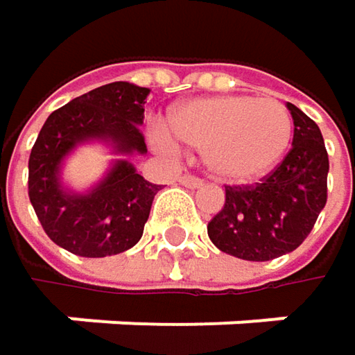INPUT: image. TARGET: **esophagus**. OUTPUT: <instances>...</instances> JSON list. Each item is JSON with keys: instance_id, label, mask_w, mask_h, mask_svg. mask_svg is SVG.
I'll list each match as a JSON object with an SVG mask.
<instances>
[{"instance_id": "esophagus-1", "label": "esophagus", "mask_w": 355, "mask_h": 355, "mask_svg": "<svg viewBox=\"0 0 355 355\" xmlns=\"http://www.w3.org/2000/svg\"><path fill=\"white\" fill-rule=\"evenodd\" d=\"M178 182H180L182 187H189V189H197V187L203 184L201 178L193 177V175H182V177H178Z\"/></svg>"}]
</instances>
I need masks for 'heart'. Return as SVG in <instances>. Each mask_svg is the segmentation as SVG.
<instances>
[{
	"label": "heart",
	"mask_w": 355,
	"mask_h": 355,
	"mask_svg": "<svg viewBox=\"0 0 355 355\" xmlns=\"http://www.w3.org/2000/svg\"><path fill=\"white\" fill-rule=\"evenodd\" d=\"M166 127L150 137L162 152H177V142L201 154L205 168L220 180L245 184L271 173L292 141V114L275 98L243 94L205 96L171 110Z\"/></svg>",
	"instance_id": "obj_1"
}]
</instances>
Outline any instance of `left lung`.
Instances as JSON below:
<instances>
[{
  "label": "left lung",
  "mask_w": 355,
  "mask_h": 355,
  "mask_svg": "<svg viewBox=\"0 0 355 355\" xmlns=\"http://www.w3.org/2000/svg\"><path fill=\"white\" fill-rule=\"evenodd\" d=\"M294 121L292 150L261 182L226 187V203L207 224L209 241L245 261H271L292 252L311 234L327 203L329 156L319 125L288 103Z\"/></svg>",
  "instance_id": "obj_1"
}]
</instances>
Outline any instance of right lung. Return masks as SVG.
<instances>
[{
	"label": "right lung",
	"instance_id": "obj_1",
	"mask_svg": "<svg viewBox=\"0 0 355 355\" xmlns=\"http://www.w3.org/2000/svg\"><path fill=\"white\" fill-rule=\"evenodd\" d=\"M150 88L112 82L90 90L44 121L28 160V197L46 236L80 257H110L135 247L160 184L114 160L107 177L86 193L61 182V164L80 144L103 141L114 154H148L144 105Z\"/></svg>",
	"mask_w": 355,
	"mask_h": 355
}]
</instances>
